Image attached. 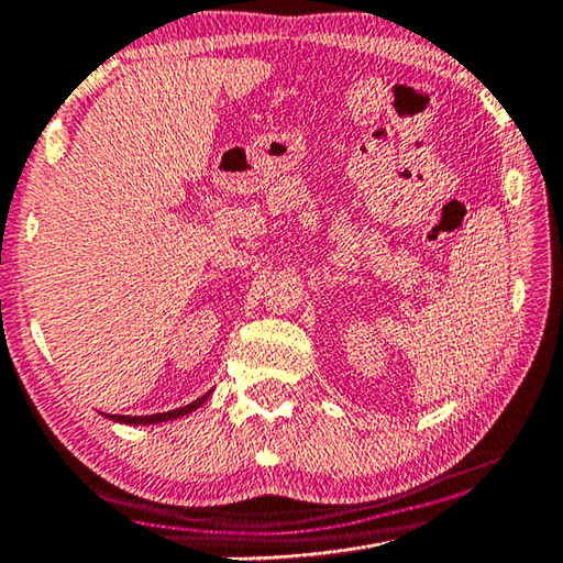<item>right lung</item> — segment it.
<instances>
[{
	"mask_svg": "<svg viewBox=\"0 0 563 563\" xmlns=\"http://www.w3.org/2000/svg\"><path fill=\"white\" fill-rule=\"evenodd\" d=\"M208 396H210V394H208ZM208 396L192 400V404H187V406H183V408L167 410V413H153V416H110V413H107V418H112V421H120V423H130V426L163 423V421H173V418H180V416L192 413V410H198V408L205 404V400H208Z\"/></svg>",
	"mask_w": 563,
	"mask_h": 563,
	"instance_id": "right-lung-1",
	"label": "right lung"
}]
</instances>
